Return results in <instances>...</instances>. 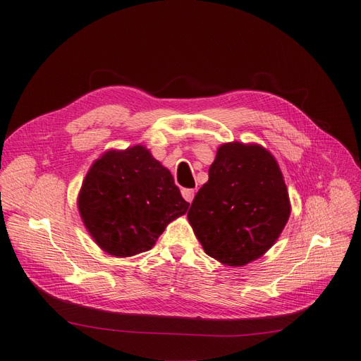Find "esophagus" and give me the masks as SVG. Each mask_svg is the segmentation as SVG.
<instances>
[{
	"instance_id": "1",
	"label": "esophagus",
	"mask_w": 361,
	"mask_h": 361,
	"mask_svg": "<svg viewBox=\"0 0 361 361\" xmlns=\"http://www.w3.org/2000/svg\"><path fill=\"white\" fill-rule=\"evenodd\" d=\"M182 195H183L185 200H187L188 203H191L192 199H194V195H195V191L194 190H188V188H183L182 190Z\"/></svg>"
}]
</instances>
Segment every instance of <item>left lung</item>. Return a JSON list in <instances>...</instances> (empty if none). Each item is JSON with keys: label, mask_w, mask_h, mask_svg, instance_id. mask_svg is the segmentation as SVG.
Here are the masks:
<instances>
[{"label": "left lung", "mask_w": 361, "mask_h": 361, "mask_svg": "<svg viewBox=\"0 0 361 361\" xmlns=\"http://www.w3.org/2000/svg\"><path fill=\"white\" fill-rule=\"evenodd\" d=\"M290 215L279 162L256 143H224L195 194L188 221L204 253L244 267L276 244Z\"/></svg>", "instance_id": "obj_1"}]
</instances>
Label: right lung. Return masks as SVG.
<instances>
[{"label":"right lung","instance_id":"add662e5","mask_svg":"<svg viewBox=\"0 0 361 361\" xmlns=\"http://www.w3.org/2000/svg\"><path fill=\"white\" fill-rule=\"evenodd\" d=\"M188 206L171 173L141 145L104 152L87 171L78 194L87 232L114 257L150 250Z\"/></svg>","mask_w":361,"mask_h":361}]
</instances>
